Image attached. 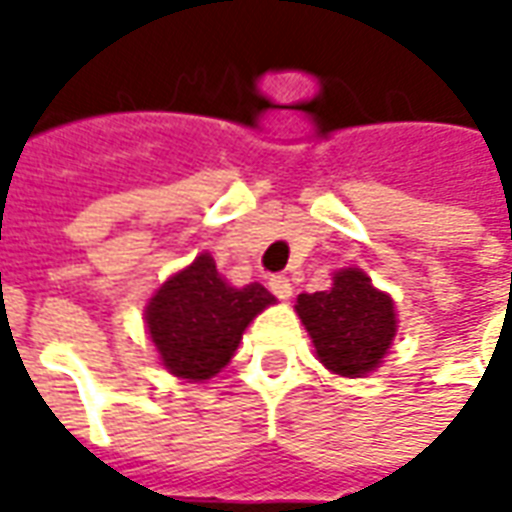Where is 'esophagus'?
<instances>
[{
    "instance_id": "obj_1",
    "label": "esophagus",
    "mask_w": 512,
    "mask_h": 512,
    "mask_svg": "<svg viewBox=\"0 0 512 512\" xmlns=\"http://www.w3.org/2000/svg\"><path fill=\"white\" fill-rule=\"evenodd\" d=\"M268 288H271V293L282 301H288L290 296H293V285H290L288 277H271L268 279Z\"/></svg>"
}]
</instances>
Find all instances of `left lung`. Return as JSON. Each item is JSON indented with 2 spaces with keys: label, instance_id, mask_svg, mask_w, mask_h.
Instances as JSON below:
<instances>
[{
  "label": "left lung",
  "instance_id": "8db88e82",
  "mask_svg": "<svg viewBox=\"0 0 512 512\" xmlns=\"http://www.w3.org/2000/svg\"><path fill=\"white\" fill-rule=\"evenodd\" d=\"M329 290L301 293L296 299L315 356L337 376L373 373L397 334L395 301L378 290L362 268H340Z\"/></svg>",
  "mask_w": 512,
  "mask_h": 512
}]
</instances>
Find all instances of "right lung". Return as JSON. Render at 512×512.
<instances>
[{"mask_svg":"<svg viewBox=\"0 0 512 512\" xmlns=\"http://www.w3.org/2000/svg\"><path fill=\"white\" fill-rule=\"evenodd\" d=\"M274 301L260 282L230 285L202 252L147 301V334L172 376L208 381L233 359L246 326Z\"/></svg>","mask_w":512,"mask_h":512,"instance_id":"right-lung-1","label":"right lung"}]
</instances>
